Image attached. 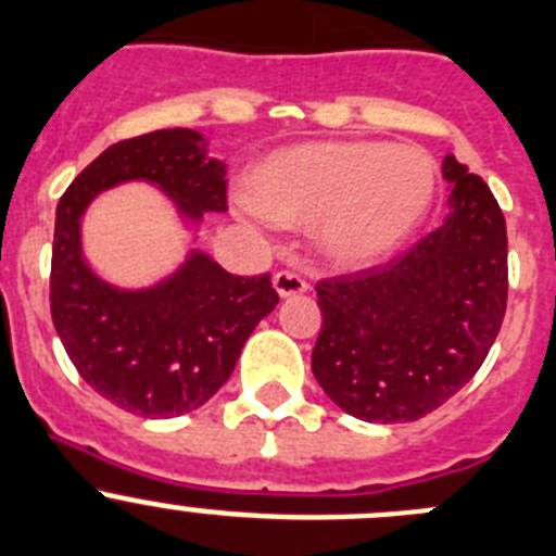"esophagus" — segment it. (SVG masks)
<instances>
[{
	"label": "esophagus",
	"mask_w": 556,
	"mask_h": 556,
	"mask_svg": "<svg viewBox=\"0 0 556 556\" xmlns=\"http://www.w3.org/2000/svg\"><path fill=\"white\" fill-rule=\"evenodd\" d=\"M274 290H277L282 299H288V295H299V293H307L309 285L304 282L299 274L293 271H277L274 274Z\"/></svg>",
	"instance_id": "34e87169"
}]
</instances>
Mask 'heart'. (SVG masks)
<instances>
[{
	"label": "heart",
	"mask_w": 556,
	"mask_h": 556,
	"mask_svg": "<svg viewBox=\"0 0 556 556\" xmlns=\"http://www.w3.org/2000/svg\"><path fill=\"white\" fill-rule=\"evenodd\" d=\"M435 161L414 144L307 142L268 155L249 178L241 214L299 227L315 222L320 249L340 266L395 252L428 216Z\"/></svg>",
	"instance_id": "obj_1"
}]
</instances>
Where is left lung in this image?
<instances>
[{
	"instance_id": "1",
	"label": "left lung",
	"mask_w": 556,
	"mask_h": 556,
	"mask_svg": "<svg viewBox=\"0 0 556 556\" xmlns=\"http://www.w3.org/2000/svg\"><path fill=\"white\" fill-rule=\"evenodd\" d=\"M450 214L381 266L324 279L313 372L365 422H414L471 381L507 307L505 216L480 175L447 155Z\"/></svg>"
}]
</instances>
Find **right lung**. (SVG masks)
Instances as JSON below:
<instances>
[{
	"instance_id": "1",
	"label": "right lung",
	"mask_w": 556,
	"mask_h": 556,
	"mask_svg": "<svg viewBox=\"0 0 556 556\" xmlns=\"http://www.w3.org/2000/svg\"><path fill=\"white\" fill-rule=\"evenodd\" d=\"M225 161L191 128H164L103 150L56 205L51 320L79 376L139 417H180L225 387L243 342L279 304L271 274L236 277L197 249L205 214L227 211ZM148 182L192 232L187 257L144 289L103 280L80 249L86 207L109 188Z\"/></svg>"
}]
</instances>
